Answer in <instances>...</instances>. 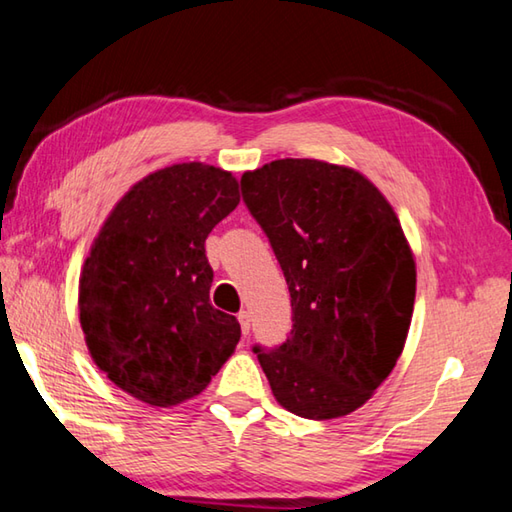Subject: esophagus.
<instances>
[{"mask_svg": "<svg viewBox=\"0 0 512 512\" xmlns=\"http://www.w3.org/2000/svg\"><path fill=\"white\" fill-rule=\"evenodd\" d=\"M238 321H240V330H242V335H249V328H251V315L247 310H242L240 315H238Z\"/></svg>", "mask_w": 512, "mask_h": 512, "instance_id": "esophagus-1", "label": "esophagus"}]
</instances>
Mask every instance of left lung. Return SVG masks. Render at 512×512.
I'll use <instances>...</instances> for the list:
<instances>
[{"mask_svg": "<svg viewBox=\"0 0 512 512\" xmlns=\"http://www.w3.org/2000/svg\"><path fill=\"white\" fill-rule=\"evenodd\" d=\"M240 184L292 297L290 337L254 346L274 398L301 418L348 416L389 378L414 315L398 215L360 170L319 159H276Z\"/></svg>", "mask_w": 512, "mask_h": 512, "instance_id": "1", "label": "left lung"}]
</instances>
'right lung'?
Segmentation results:
<instances>
[{"label":"right lung","instance_id":"right-lung-1","mask_svg":"<svg viewBox=\"0 0 512 512\" xmlns=\"http://www.w3.org/2000/svg\"><path fill=\"white\" fill-rule=\"evenodd\" d=\"M238 202L229 170L173 164L139 179L92 242L78 285L89 355L146 405L197 396L236 351L240 324L209 301L204 240Z\"/></svg>","mask_w":512,"mask_h":512}]
</instances>
